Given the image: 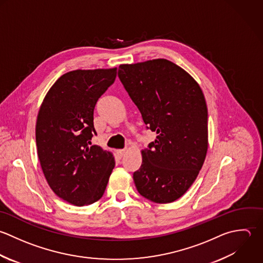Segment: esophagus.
Returning <instances> with one entry per match:
<instances>
[{
    "label": "esophagus",
    "instance_id": "1",
    "mask_svg": "<svg viewBox=\"0 0 263 263\" xmlns=\"http://www.w3.org/2000/svg\"><path fill=\"white\" fill-rule=\"evenodd\" d=\"M125 154H126V149H120V151L118 152V155H119L120 158H122L123 156H125Z\"/></svg>",
    "mask_w": 263,
    "mask_h": 263
}]
</instances>
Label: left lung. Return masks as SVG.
<instances>
[{
	"mask_svg": "<svg viewBox=\"0 0 263 263\" xmlns=\"http://www.w3.org/2000/svg\"><path fill=\"white\" fill-rule=\"evenodd\" d=\"M118 76L156 140L141 151L133 173L138 193L159 203L182 197L196 180L208 149V109L203 91L167 59L121 64Z\"/></svg>",
	"mask_w": 263,
	"mask_h": 263,
	"instance_id": "8db88e82",
	"label": "left lung"
}]
</instances>
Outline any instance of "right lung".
I'll use <instances>...</instances> for the list:
<instances>
[{
	"label": "right lung",
	"instance_id": "obj_1",
	"mask_svg": "<svg viewBox=\"0 0 263 263\" xmlns=\"http://www.w3.org/2000/svg\"><path fill=\"white\" fill-rule=\"evenodd\" d=\"M116 77L117 67L68 71L50 88L37 114L43 173L55 195L74 206L98 201L115 167L112 154L91 145V139L96 102Z\"/></svg>",
	"mask_w": 263,
	"mask_h": 263
}]
</instances>
